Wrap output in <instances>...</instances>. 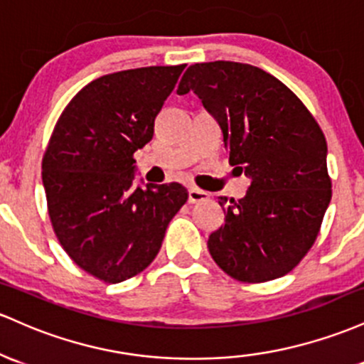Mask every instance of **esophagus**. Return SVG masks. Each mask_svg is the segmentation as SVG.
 I'll return each mask as SVG.
<instances>
[{
	"mask_svg": "<svg viewBox=\"0 0 364 364\" xmlns=\"http://www.w3.org/2000/svg\"><path fill=\"white\" fill-rule=\"evenodd\" d=\"M210 198V194L206 193V191H201L198 189V187H191L189 189V194H187V201L189 203H203L206 201V199Z\"/></svg>",
	"mask_w": 364,
	"mask_h": 364,
	"instance_id": "obj_1",
	"label": "esophagus"
}]
</instances>
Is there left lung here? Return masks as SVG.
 Here are the masks:
<instances>
[{"label":"left lung","mask_w":364,"mask_h":364,"mask_svg":"<svg viewBox=\"0 0 364 364\" xmlns=\"http://www.w3.org/2000/svg\"><path fill=\"white\" fill-rule=\"evenodd\" d=\"M189 91L218 122L230 165L251 178L242 199H218L225 223L208 239L211 258L247 284L284 277L311 249L332 199L320 125L287 85L247 63L191 65L177 89Z\"/></svg>","instance_id":"left-lung-1"}]
</instances>
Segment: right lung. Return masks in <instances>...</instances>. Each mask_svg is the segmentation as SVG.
<instances>
[{
	"label": "right lung",
	"mask_w": 364,
	"mask_h": 364,
	"mask_svg": "<svg viewBox=\"0 0 364 364\" xmlns=\"http://www.w3.org/2000/svg\"><path fill=\"white\" fill-rule=\"evenodd\" d=\"M186 65L122 70L89 82L63 109L43 156L48 213L61 247L89 275L118 284L148 268L187 201L177 182L134 183V153Z\"/></svg>",
	"instance_id": "right-lung-1"
}]
</instances>
